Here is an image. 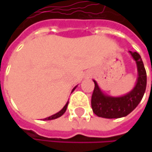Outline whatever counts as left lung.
<instances>
[{
    "label": "left lung",
    "mask_w": 152,
    "mask_h": 152,
    "mask_svg": "<svg viewBox=\"0 0 152 152\" xmlns=\"http://www.w3.org/2000/svg\"><path fill=\"white\" fill-rule=\"evenodd\" d=\"M136 61L137 69V83L134 88L128 93L113 97L104 93L98 83L93 80L95 87L91 96V107L93 113L102 118L117 119L129 114L140 103L146 90L147 76L143 62L137 52H129Z\"/></svg>",
    "instance_id": "left-lung-1"
}]
</instances>
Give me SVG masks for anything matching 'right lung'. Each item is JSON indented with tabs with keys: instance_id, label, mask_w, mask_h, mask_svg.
Returning a JSON list of instances; mask_svg holds the SVG:
<instances>
[{
	"instance_id": "right-lung-1",
	"label": "right lung",
	"mask_w": 152,
	"mask_h": 152,
	"mask_svg": "<svg viewBox=\"0 0 152 152\" xmlns=\"http://www.w3.org/2000/svg\"><path fill=\"white\" fill-rule=\"evenodd\" d=\"M76 87H77V85L75 86L74 88H73V90H72V91H75V89H76ZM68 104H69V101L66 103V105L63 106V108L61 110V111H59L58 113H56L55 114H53V115H51V116H49V117H47L46 119H44V120H46V121H50V120H54V119H57V118H59V117H61L65 112H66V110H67V107H68Z\"/></svg>"
}]
</instances>
